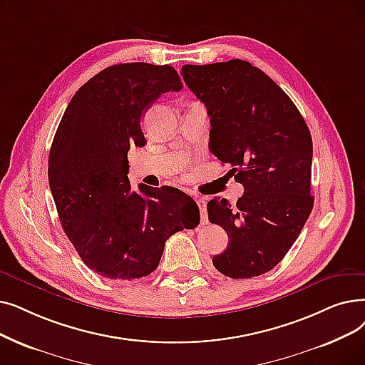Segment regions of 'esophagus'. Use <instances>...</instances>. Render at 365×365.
<instances>
[{
  "label": "esophagus",
  "mask_w": 365,
  "mask_h": 365,
  "mask_svg": "<svg viewBox=\"0 0 365 365\" xmlns=\"http://www.w3.org/2000/svg\"><path fill=\"white\" fill-rule=\"evenodd\" d=\"M197 204L200 207V213H201V219H202V224L205 220H207V215H205V209H207V200L205 198H198Z\"/></svg>",
  "instance_id": "34e87169"
}]
</instances>
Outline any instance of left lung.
<instances>
[{
    "mask_svg": "<svg viewBox=\"0 0 365 365\" xmlns=\"http://www.w3.org/2000/svg\"><path fill=\"white\" fill-rule=\"evenodd\" d=\"M182 76L207 108L210 152L245 187L235 205L225 198L207 202L209 220L230 242L213 265L231 279L264 274L287 255L313 209L307 123L282 88L247 61L183 66Z\"/></svg>",
    "mask_w": 365,
    "mask_h": 365,
    "instance_id": "left-lung-1",
    "label": "left lung"
}]
</instances>
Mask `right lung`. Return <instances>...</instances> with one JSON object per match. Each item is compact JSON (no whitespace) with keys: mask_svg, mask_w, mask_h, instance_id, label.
I'll return each mask as SVG.
<instances>
[{"mask_svg":"<svg viewBox=\"0 0 365 365\" xmlns=\"http://www.w3.org/2000/svg\"><path fill=\"white\" fill-rule=\"evenodd\" d=\"M183 88L171 66L126 62L78 89L49 153V185L61 225L97 274L133 280L150 274L165 242L200 224L197 202L178 187L128 180V150L145 146L141 116L160 95Z\"/></svg>","mask_w":365,"mask_h":365,"instance_id":"obj_1","label":"right lung"}]
</instances>
